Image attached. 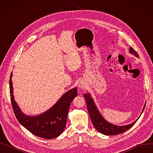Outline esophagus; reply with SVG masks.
<instances>
[{
    "label": "esophagus",
    "instance_id": "34e87169",
    "mask_svg": "<svg viewBox=\"0 0 153 153\" xmlns=\"http://www.w3.org/2000/svg\"><path fill=\"white\" fill-rule=\"evenodd\" d=\"M78 88H79L80 89H84L85 88V84L83 82H80V83L78 84Z\"/></svg>",
    "mask_w": 153,
    "mask_h": 153
}]
</instances>
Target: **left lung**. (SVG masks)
I'll use <instances>...</instances> for the list:
<instances>
[{
	"mask_svg": "<svg viewBox=\"0 0 153 153\" xmlns=\"http://www.w3.org/2000/svg\"><path fill=\"white\" fill-rule=\"evenodd\" d=\"M129 53L132 55H134L135 56L139 57L138 53H137L134 49L132 48H129ZM84 97L85 99L87 107H88V110L89 114V116L91 120V122L94 127V128L100 133L104 134V135H117L119 134H122L124 133L125 131L129 129L130 128L133 126L134 123L137 122V120H135L134 122L130 124L126 125V126H117L112 124V123L107 122L106 120L102 117V115L100 113V111L98 109L97 107L95 104L93 98H92L91 94L88 93L84 94ZM146 104L143 107V110L142 111V113L145 109ZM141 113V114H142ZM140 118V117H138Z\"/></svg>",
	"mask_w": 153,
	"mask_h": 153,
	"instance_id": "left-lung-1",
	"label": "left lung"
}]
</instances>
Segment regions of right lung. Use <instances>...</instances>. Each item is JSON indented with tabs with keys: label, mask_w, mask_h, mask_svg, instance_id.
<instances>
[{
	"label": "right lung",
	"mask_w": 153,
	"mask_h": 153,
	"mask_svg": "<svg viewBox=\"0 0 153 153\" xmlns=\"http://www.w3.org/2000/svg\"><path fill=\"white\" fill-rule=\"evenodd\" d=\"M11 74L10 90L11 101L16 119L22 126L36 137L52 139L63 133L67 122L71 103L77 95V89L74 88L65 93L50 109L35 116L24 114L15 100Z\"/></svg>",
	"instance_id": "1"
}]
</instances>
